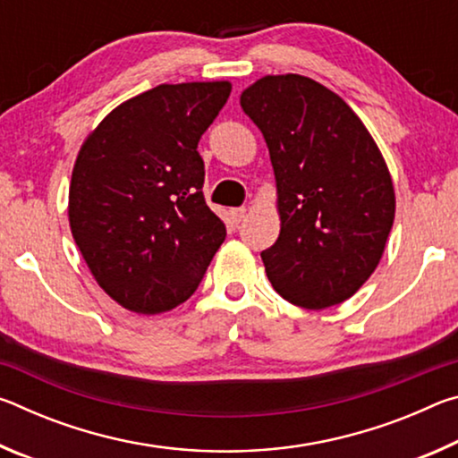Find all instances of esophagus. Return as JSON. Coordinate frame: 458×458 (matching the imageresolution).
<instances>
[{
  "label": "esophagus",
  "instance_id": "1",
  "mask_svg": "<svg viewBox=\"0 0 458 458\" xmlns=\"http://www.w3.org/2000/svg\"><path fill=\"white\" fill-rule=\"evenodd\" d=\"M244 216H246V208H232V210H230V218L234 224L242 222Z\"/></svg>",
  "mask_w": 458,
  "mask_h": 458
}]
</instances>
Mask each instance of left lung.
Masks as SVG:
<instances>
[{"mask_svg": "<svg viewBox=\"0 0 458 458\" xmlns=\"http://www.w3.org/2000/svg\"><path fill=\"white\" fill-rule=\"evenodd\" d=\"M275 169L281 234L260 252L275 291L303 309L344 303L374 273L394 224L387 165L358 114L301 74L240 97Z\"/></svg>", "mask_w": 458, "mask_h": 458, "instance_id": "obj_1", "label": "left lung"}]
</instances>
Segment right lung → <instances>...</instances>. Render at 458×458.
I'll return each mask as SVG.
<instances>
[{
    "mask_svg": "<svg viewBox=\"0 0 458 458\" xmlns=\"http://www.w3.org/2000/svg\"><path fill=\"white\" fill-rule=\"evenodd\" d=\"M232 84H159L125 100L81 147L68 193L74 242L108 297L141 315L188 301L226 226L208 208L198 143Z\"/></svg>",
    "mask_w": 458,
    "mask_h": 458,
    "instance_id": "add662e5",
    "label": "right lung"
}]
</instances>
